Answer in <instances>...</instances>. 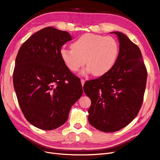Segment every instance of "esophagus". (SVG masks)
I'll use <instances>...</instances> for the list:
<instances>
[{
    "label": "esophagus",
    "mask_w": 160,
    "mask_h": 160,
    "mask_svg": "<svg viewBox=\"0 0 160 160\" xmlns=\"http://www.w3.org/2000/svg\"><path fill=\"white\" fill-rule=\"evenodd\" d=\"M84 82H85V80L84 79H81V84H82V87L84 84Z\"/></svg>",
    "instance_id": "1"
}]
</instances>
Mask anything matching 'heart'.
I'll use <instances>...</instances> for the list:
<instances>
[{"mask_svg":"<svg viewBox=\"0 0 160 160\" xmlns=\"http://www.w3.org/2000/svg\"><path fill=\"white\" fill-rule=\"evenodd\" d=\"M71 49L63 48L61 56L69 70L77 72L86 61L87 72L94 76L105 74L115 64L119 52L117 41L111 36L85 34L71 45Z\"/></svg>","mask_w":160,"mask_h":160,"instance_id":"b5f03b06","label":"heart"}]
</instances>
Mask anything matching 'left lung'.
Here are the masks:
<instances>
[{"mask_svg":"<svg viewBox=\"0 0 160 160\" xmlns=\"http://www.w3.org/2000/svg\"><path fill=\"white\" fill-rule=\"evenodd\" d=\"M120 51L112 68L99 78L87 81L83 88L91 100L88 122L105 132L124 128L137 116L147 78L141 50L120 32Z\"/></svg>","mask_w":160,"mask_h":160,"instance_id":"obj_1","label":"left lung"}]
</instances>
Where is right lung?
Masks as SVG:
<instances>
[{"instance_id":"1","label":"right lung","mask_w":160,"mask_h":160,"mask_svg":"<svg viewBox=\"0 0 160 160\" xmlns=\"http://www.w3.org/2000/svg\"><path fill=\"white\" fill-rule=\"evenodd\" d=\"M71 40L68 32L44 28L22 45L16 57L14 89L26 119L36 128L62 126L83 93L80 79L61 56V47Z\"/></svg>"}]
</instances>
